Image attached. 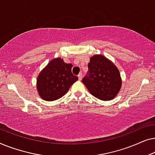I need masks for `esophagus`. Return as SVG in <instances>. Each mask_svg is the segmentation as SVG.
Instances as JSON below:
<instances>
[{
	"mask_svg": "<svg viewBox=\"0 0 155 155\" xmlns=\"http://www.w3.org/2000/svg\"><path fill=\"white\" fill-rule=\"evenodd\" d=\"M82 78V73L81 72V73H80L79 75H78V79H79L80 80H81Z\"/></svg>",
	"mask_w": 155,
	"mask_h": 155,
	"instance_id": "1",
	"label": "esophagus"
}]
</instances>
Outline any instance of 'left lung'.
I'll return each mask as SVG.
<instances>
[{"instance_id":"1","label":"left lung","mask_w":155,"mask_h":155,"mask_svg":"<svg viewBox=\"0 0 155 155\" xmlns=\"http://www.w3.org/2000/svg\"><path fill=\"white\" fill-rule=\"evenodd\" d=\"M88 71L82 80L91 94L101 100H111L121 87L119 71L101 55H94L88 63Z\"/></svg>"}]
</instances>
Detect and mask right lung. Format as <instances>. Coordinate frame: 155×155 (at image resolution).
<instances>
[{
  "label": "right lung",
  "mask_w": 155,
  "mask_h": 155,
  "mask_svg": "<svg viewBox=\"0 0 155 155\" xmlns=\"http://www.w3.org/2000/svg\"><path fill=\"white\" fill-rule=\"evenodd\" d=\"M71 63L63 59H54L40 73L37 87L39 96L46 101L56 100L66 94L78 78L72 73Z\"/></svg>",
  "instance_id": "right-lung-1"
}]
</instances>
